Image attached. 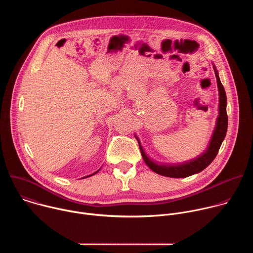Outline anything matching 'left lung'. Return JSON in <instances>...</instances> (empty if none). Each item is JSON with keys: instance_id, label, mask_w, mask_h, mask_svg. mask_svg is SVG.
<instances>
[{"instance_id": "obj_1", "label": "left lung", "mask_w": 253, "mask_h": 253, "mask_svg": "<svg viewBox=\"0 0 253 253\" xmlns=\"http://www.w3.org/2000/svg\"><path fill=\"white\" fill-rule=\"evenodd\" d=\"M213 69L215 72V77H216V81H217V87L219 92L218 116L216 118V124L214 127L212 136L209 140V144L207 145L206 149L199 156L189 161H185L178 164H170V163L158 164L147 156L145 151L143 150L139 138L135 135L139 144V148H140L144 162H145L146 165L155 173L166 176V177H171V178H185L204 170L214 160L216 155H217L218 150L225 138L227 126H228V118L226 113L227 99H226V93H225L224 87L221 84V81L218 76V71L216 70L214 64H213Z\"/></svg>"}]
</instances>
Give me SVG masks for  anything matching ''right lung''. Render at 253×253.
I'll return each instance as SVG.
<instances>
[{"label": "right lung", "instance_id": "right-lung-1", "mask_svg": "<svg viewBox=\"0 0 253 253\" xmlns=\"http://www.w3.org/2000/svg\"><path fill=\"white\" fill-rule=\"evenodd\" d=\"M99 170H100V169H99ZM99 170H97V171H96V172H94V173H93V174H91V175H88V176H85V177H83V178H87V177H90V176H92V175H94V174H96V173H97V172H98V171H99Z\"/></svg>", "mask_w": 253, "mask_h": 253}]
</instances>
